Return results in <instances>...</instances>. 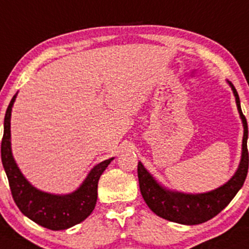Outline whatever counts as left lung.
I'll list each match as a JSON object with an SVG mask.
<instances>
[{
    "mask_svg": "<svg viewBox=\"0 0 249 249\" xmlns=\"http://www.w3.org/2000/svg\"><path fill=\"white\" fill-rule=\"evenodd\" d=\"M228 83L234 93L237 111L243 124L242 155L239 168L230 178L229 181L222 185L221 187L206 193L190 195V193L171 191L160 185L155 178L144 168L142 162H138V181H140V190L143 199L149 209L162 218L175 223L188 224V226L204 223L221 213L236 196L245 182L249 163L247 149L248 125L246 117L242 113L239 94L232 83L229 81Z\"/></svg>",
    "mask_w": 249,
    "mask_h": 249,
    "instance_id": "left-lung-1",
    "label": "left lung"
}]
</instances>
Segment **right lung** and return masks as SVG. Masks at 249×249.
Returning <instances> with one entry per match:
<instances>
[{
	"instance_id": "1",
	"label": "right lung",
	"mask_w": 249,
	"mask_h": 249,
	"mask_svg": "<svg viewBox=\"0 0 249 249\" xmlns=\"http://www.w3.org/2000/svg\"><path fill=\"white\" fill-rule=\"evenodd\" d=\"M15 99L17 94L8 105L1 143L2 164L9 181L13 199L21 213L44 228L64 230L81 223L95 208L99 179L113 158L96 164L83 180L81 186L69 195H51L33 187L20 172L12 154L10 117Z\"/></svg>"
}]
</instances>
